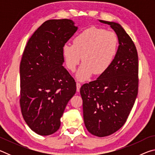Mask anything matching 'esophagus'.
Wrapping results in <instances>:
<instances>
[{
    "label": "esophagus",
    "instance_id": "obj_1",
    "mask_svg": "<svg viewBox=\"0 0 155 155\" xmlns=\"http://www.w3.org/2000/svg\"><path fill=\"white\" fill-rule=\"evenodd\" d=\"M81 83H78V82H77V91H80V88H81Z\"/></svg>",
    "mask_w": 155,
    "mask_h": 155
}]
</instances>
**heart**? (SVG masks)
<instances>
[{
    "label": "heart",
    "mask_w": 155,
    "mask_h": 155,
    "mask_svg": "<svg viewBox=\"0 0 155 155\" xmlns=\"http://www.w3.org/2000/svg\"><path fill=\"white\" fill-rule=\"evenodd\" d=\"M118 47L116 33L104 28L91 27L78 33L73 44L66 43L62 54L68 70L74 72L82 57L83 62L77 73V78L85 81L94 73L103 74L111 65Z\"/></svg>",
    "instance_id": "heart-1"
}]
</instances>
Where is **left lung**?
<instances>
[{
	"label": "left lung",
	"mask_w": 155,
	"mask_h": 155,
	"mask_svg": "<svg viewBox=\"0 0 155 155\" xmlns=\"http://www.w3.org/2000/svg\"><path fill=\"white\" fill-rule=\"evenodd\" d=\"M110 25L118 38L119 46L111 65L96 81L80 89L83 119L91 134L105 137L127 121L138 93V55L130 36L118 23L99 20Z\"/></svg>",
	"instance_id": "8db88e82"
}]
</instances>
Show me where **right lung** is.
I'll list each match as a JSON object with an SVG mask.
<instances>
[{
	"label": "right lung",
	"mask_w": 155,
	"mask_h": 155,
	"mask_svg": "<svg viewBox=\"0 0 155 155\" xmlns=\"http://www.w3.org/2000/svg\"><path fill=\"white\" fill-rule=\"evenodd\" d=\"M72 20L44 22L28 40L20 65V104L23 118L40 135L53 134L74 95V78L63 66L62 47L77 31Z\"/></svg>",
	"instance_id": "add662e5"
}]
</instances>
